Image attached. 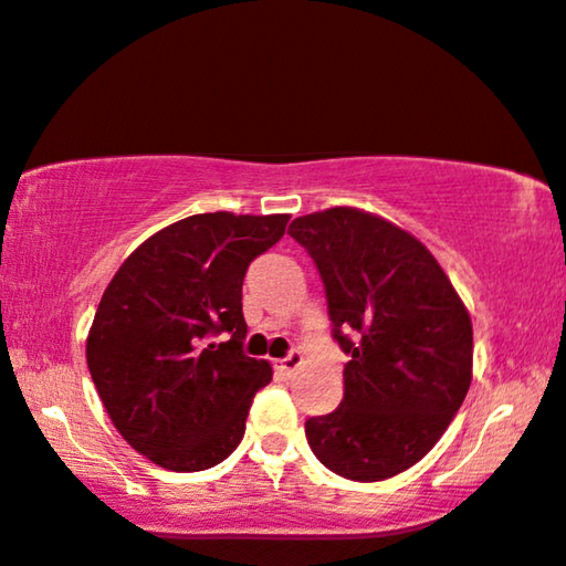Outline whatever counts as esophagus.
<instances>
[{"label": "esophagus", "mask_w": 566, "mask_h": 566, "mask_svg": "<svg viewBox=\"0 0 566 566\" xmlns=\"http://www.w3.org/2000/svg\"><path fill=\"white\" fill-rule=\"evenodd\" d=\"M303 365H305V359H303V354H300V352H290L287 357L276 361L279 373H284V375H287V378H290V375H295Z\"/></svg>", "instance_id": "esophagus-1"}]
</instances>
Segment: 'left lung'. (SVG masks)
I'll return each mask as SVG.
<instances>
[{
  "label": "left lung",
  "mask_w": 566,
  "mask_h": 566,
  "mask_svg": "<svg viewBox=\"0 0 566 566\" xmlns=\"http://www.w3.org/2000/svg\"><path fill=\"white\" fill-rule=\"evenodd\" d=\"M290 235L313 255L352 354L342 406L305 421L307 446L344 479L398 476L437 446L469 394V307L429 248L386 217L331 207L297 217Z\"/></svg>",
  "instance_id": "left-lung-1"
}]
</instances>
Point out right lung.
I'll return each mask as SVG.
<instances>
[{"instance_id": "add662e5", "label": "right lung", "mask_w": 566, "mask_h": 566, "mask_svg": "<svg viewBox=\"0 0 566 566\" xmlns=\"http://www.w3.org/2000/svg\"><path fill=\"white\" fill-rule=\"evenodd\" d=\"M290 214L207 212L147 238L120 263L87 334V367L113 427L160 469L205 471L245 434L266 359L243 354V279ZM228 329V343L208 336Z\"/></svg>"}]
</instances>
